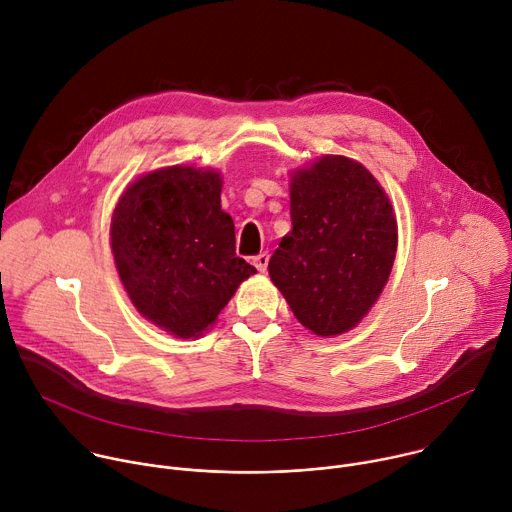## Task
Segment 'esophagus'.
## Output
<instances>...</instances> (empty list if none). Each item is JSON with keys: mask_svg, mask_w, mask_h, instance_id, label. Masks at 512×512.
I'll return each instance as SVG.
<instances>
[{"mask_svg": "<svg viewBox=\"0 0 512 512\" xmlns=\"http://www.w3.org/2000/svg\"><path fill=\"white\" fill-rule=\"evenodd\" d=\"M267 263H269V253H265V251L253 257V265H255L261 273H265V271H267Z\"/></svg>", "mask_w": 512, "mask_h": 512, "instance_id": "esophagus-1", "label": "esophagus"}]
</instances>
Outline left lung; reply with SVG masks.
<instances>
[{
    "mask_svg": "<svg viewBox=\"0 0 512 512\" xmlns=\"http://www.w3.org/2000/svg\"><path fill=\"white\" fill-rule=\"evenodd\" d=\"M291 231L269 259L271 281L318 336L354 328L389 279L397 253L393 206L362 164L324 156L291 176Z\"/></svg>",
    "mask_w": 512,
    "mask_h": 512,
    "instance_id": "8db88e82",
    "label": "left lung"
}]
</instances>
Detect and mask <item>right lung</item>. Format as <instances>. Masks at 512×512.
I'll return each instance as SVG.
<instances>
[{"mask_svg":"<svg viewBox=\"0 0 512 512\" xmlns=\"http://www.w3.org/2000/svg\"><path fill=\"white\" fill-rule=\"evenodd\" d=\"M221 174L170 166L135 180L111 218V249L137 312L196 338L257 273L235 253L233 218L221 208Z\"/></svg>","mask_w":512,"mask_h":512,"instance_id":"add662e5","label":"right lung"}]
</instances>
